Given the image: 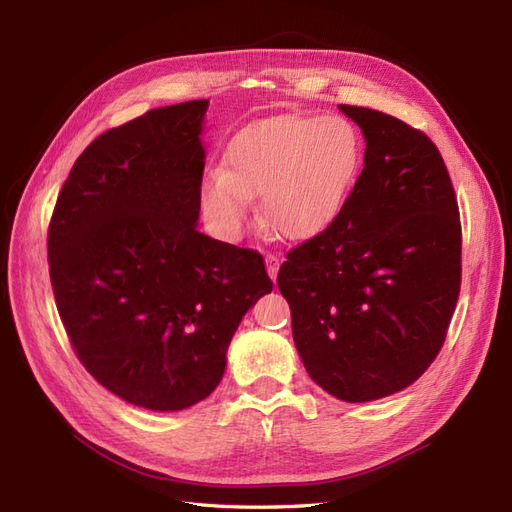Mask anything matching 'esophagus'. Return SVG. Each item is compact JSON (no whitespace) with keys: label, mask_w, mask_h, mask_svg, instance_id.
<instances>
[{"label":"esophagus","mask_w":512,"mask_h":512,"mask_svg":"<svg viewBox=\"0 0 512 512\" xmlns=\"http://www.w3.org/2000/svg\"><path fill=\"white\" fill-rule=\"evenodd\" d=\"M265 262H267V273H269L271 280L275 282L277 280V269H280V258H277L275 254H267Z\"/></svg>","instance_id":"esophagus-1"}]
</instances>
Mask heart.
<instances>
[{
  "label": "heart",
  "mask_w": 512,
  "mask_h": 512,
  "mask_svg": "<svg viewBox=\"0 0 512 512\" xmlns=\"http://www.w3.org/2000/svg\"><path fill=\"white\" fill-rule=\"evenodd\" d=\"M363 162V141L339 115H275L241 128L226 166L205 177L200 198L209 224L237 239L262 196L260 220L277 237L305 241L342 211Z\"/></svg>",
  "instance_id": "heart-1"
}]
</instances>
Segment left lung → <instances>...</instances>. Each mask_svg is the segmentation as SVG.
I'll return each mask as SVG.
<instances>
[{
    "mask_svg": "<svg viewBox=\"0 0 512 512\" xmlns=\"http://www.w3.org/2000/svg\"><path fill=\"white\" fill-rule=\"evenodd\" d=\"M339 108L363 130L365 166L333 224L286 254L277 286L309 378L356 404L406 389L442 350L461 288V222L425 132Z\"/></svg>",
    "mask_w": 512,
    "mask_h": 512,
    "instance_id": "obj_1",
    "label": "left lung"
}]
</instances>
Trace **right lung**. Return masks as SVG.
<instances>
[{
    "label": "right lung",
    "mask_w": 512,
    "mask_h": 512,
    "mask_svg": "<svg viewBox=\"0 0 512 512\" xmlns=\"http://www.w3.org/2000/svg\"><path fill=\"white\" fill-rule=\"evenodd\" d=\"M207 106L153 108L91 141L46 239L76 356L104 389L147 410L209 397L241 318L273 290L256 250L196 230Z\"/></svg>",
    "instance_id": "right-lung-1"
}]
</instances>
